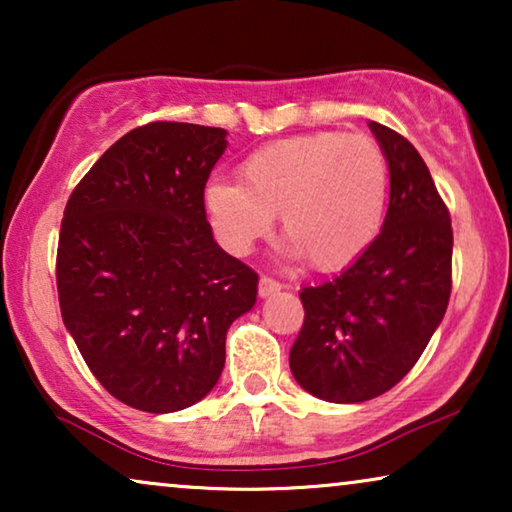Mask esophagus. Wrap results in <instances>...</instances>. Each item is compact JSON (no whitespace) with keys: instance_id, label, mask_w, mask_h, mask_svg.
I'll return each instance as SVG.
<instances>
[{"instance_id":"esophagus-1","label":"esophagus","mask_w":512,"mask_h":512,"mask_svg":"<svg viewBox=\"0 0 512 512\" xmlns=\"http://www.w3.org/2000/svg\"><path fill=\"white\" fill-rule=\"evenodd\" d=\"M277 291H282V284L277 282V279H272V277H261L258 279V296L261 298H268V296H275Z\"/></svg>"}]
</instances>
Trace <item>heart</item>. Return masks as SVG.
I'll list each match as a JSON object with an SVG mask.
<instances>
[{
  "instance_id": "obj_1",
  "label": "heart",
  "mask_w": 512,
  "mask_h": 512,
  "mask_svg": "<svg viewBox=\"0 0 512 512\" xmlns=\"http://www.w3.org/2000/svg\"><path fill=\"white\" fill-rule=\"evenodd\" d=\"M240 181L209 179L202 191L209 226L233 256H247L268 237L277 212L291 256L321 272L352 265L382 230L389 165L370 137L277 139L242 160Z\"/></svg>"
}]
</instances>
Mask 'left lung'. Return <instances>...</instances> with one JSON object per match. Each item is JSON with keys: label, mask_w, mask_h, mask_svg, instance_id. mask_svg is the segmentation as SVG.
<instances>
[{"label": "left lung", "mask_w": 512, "mask_h": 512, "mask_svg": "<svg viewBox=\"0 0 512 512\" xmlns=\"http://www.w3.org/2000/svg\"><path fill=\"white\" fill-rule=\"evenodd\" d=\"M370 130L389 163V209L366 254L331 282L305 286V321L289 363L296 382L331 403H363L403 380L445 317L452 223L431 172L403 135Z\"/></svg>", "instance_id": "8db88e82"}]
</instances>
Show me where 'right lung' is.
<instances>
[{
    "instance_id": "right-lung-1",
    "label": "right lung",
    "mask_w": 512,
    "mask_h": 512,
    "mask_svg": "<svg viewBox=\"0 0 512 512\" xmlns=\"http://www.w3.org/2000/svg\"><path fill=\"white\" fill-rule=\"evenodd\" d=\"M226 130L156 121L130 130L69 195L60 226V312L97 382L144 412L205 398L230 324L258 275L214 242L202 191Z\"/></svg>"
}]
</instances>
